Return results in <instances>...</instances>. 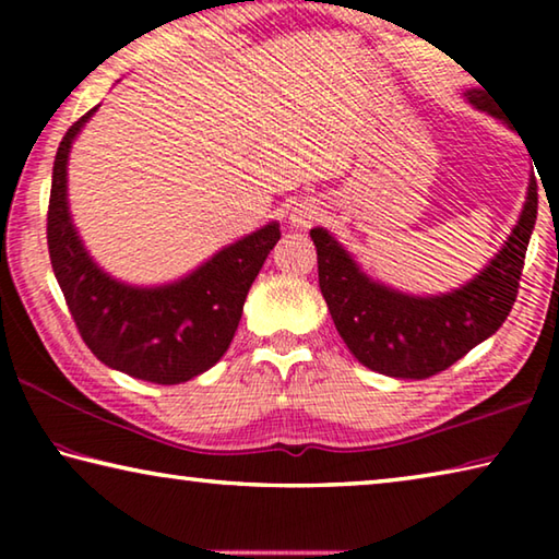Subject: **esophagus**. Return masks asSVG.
Returning <instances> with one entry per match:
<instances>
[{
	"label": "esophagus",
	"instance_id": "1",
	"mask_svg": "<svg viewBox=\"0 0 559 559\" xmlns=\"http://www.w3.org/2000/svg\"><path fill=\"white\" fill-rule=\"evenodd\" d=\"M318 216H320L318 204L306 200V202H300L290 210V224L296 226V229H308L310 224L318 222Z\"/></svg>",
	"mask_w": 559,
	"mask_h": 559
}]
</instances>
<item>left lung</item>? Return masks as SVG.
I'll return each mask as SVG.
<instances>
[{
    "label": "left lung",
    "instance_id": "1",
    "mask_svg": "<svg viewBox=\"0 0 559 559\" xmlns=\"http://www.w3.org/2000/svg\"><path fill=\"white\" fill-rule=\"evenodd\" d=\"M473 108L500 118L488 91H466ZM537 219V182L530 177L520 219L488 266L441 296H406L365 276L355 259L325 229H310L318 249V283L340 337L370 370L427 380L449 370L468 349L506 323L518 298L530 234Z\"/></svg>",
    "mask_w": 559,
    "mask_h": 559
}]
</instances>
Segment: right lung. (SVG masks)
I'll return each instance as SVG.
<instances>
[{"label": "right lung", "mask_w": 559, "mask_h": 559, "mask_svg": "<svg viewBox=\"0 0 559 559\" xmlns=\"http://www.w3.org/2000/svg\"><path fill=\"white\" fill-rule=\"evenodd\" d=\"M96 110L73 122L53 159L46 239L56 281L83 343L103 365L153 384L187 382L231 345L243 300L281 229L271 222L167 286L138 288L110 278L83 249L66 197L71 145Z\"/></svg>", "instance_id": "right-lung-1"}]
</instances>
